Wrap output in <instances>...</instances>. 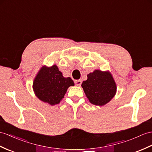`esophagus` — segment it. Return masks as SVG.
I'll return each instance as SVG.
<instances>
[{
    "mask_svg": "<svg viewBox=\"0 0 152 152\" xmlns=\"http://www.w3.org/2000/svg\"><path fill=\"white\" fill-rule=\"evenodd\" d=\"M75 84L77 86H80L81 84H82V80H77L75 81Z\"/></svg>",
    "mask_w": 152,
    "mask_h": 152,
    "instance_id": "obj_1",
    "label": "esophagus"
}]
</instances>
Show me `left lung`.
Masks as SVG:
<instances>
[{"label":"left lung","mask_w":152,"mask_h":152,"mask_svg":"<svg viewBox=\"0 0 152 152\" xmlns=\"http://www.w3.org/2000/svg\"><path fill=\"white\" fill-rule=\"evenodd\" d=\"M82 83L85 94L91 104L103 106L108 103L116 93V84L111 74L95 70L87 75Z\"/></svg>","instance_id":"8db88e82"}]
</instances>
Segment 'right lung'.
<instances>
[{"label": "right lung", "instance_id": "right-lung-1", "mask_svg": "<svg viewBox=\"0 0 152 152\" xmlns=\"http://www.w3.org/2000/svg\"><path fill=\"white\" fill-rule=\"evenodd\" d=\"M71 86H74L73 80L70 77H64L57 66L53 65L40 70L33 81V88L40 100L55 105L60 102Z\"/></svg>", "mask_w": 152, "mask_h": 152}]
</instances>
